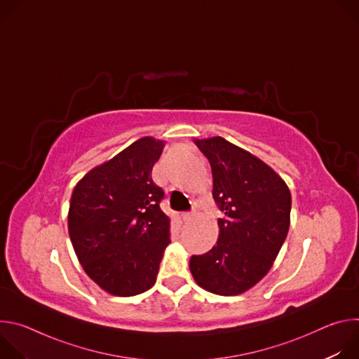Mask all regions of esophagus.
<instances>
[{"label": "esophagus", "instance_id": "1", "mask_svg": "<svg viewBox=\"0 0 359 359\" xmlns=\"http://www.w3.org/2000/svg\"><path fill=\"white\" fill-rule=\"evenodd\" d=\"M194 215H196V213H194V210H193V212H189V213H183V215H182V217H183V220H184V222H187V220L193 219V217H194Z\"/></svg>", "mask_w": 359, "mask_h": 359}]
</instances>
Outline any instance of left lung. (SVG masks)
<instances>
[{
  "instance_id": "8db88e82",
  "label": "left lung",
  "mask_w": 359,
  "mask_h": 359,
  "mask_svg": "<svg viewBox=\"0 0 359 359\" xmlns=\"http://www.w3.org/2000/svg\"><path fill=\"white\" fill-rule=\"evenodd\" d=\"M213 173V198L224 213L216 245L191 255L194 281L217 295H238L271 269L290 227L291 193L263 161L222 136L196 139Z\"/></svg>"
}]
</instances>
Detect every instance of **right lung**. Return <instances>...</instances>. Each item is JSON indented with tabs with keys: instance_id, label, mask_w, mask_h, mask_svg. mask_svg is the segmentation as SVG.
I'll use <instances>...</instances> for the list:
<instances>
[{
	"instance_id": "right-lung-1",
	"label": "right lung",
	"mask_w": 359,
	"mask_h": 359,
	"mask_svg": "<svg viewBox=\"0 0 359 359\" xmlns=\"http://www.w3.org/2000/svg\"><path fill=\"white\" fill-rule=\"evenodd\" d=\"M165 143L142 137L75 186L69 237L85 273L112 295L132 297L156 283L170 219L162 212V187L151 169Z\"/></svg>"
}]
</instances>
